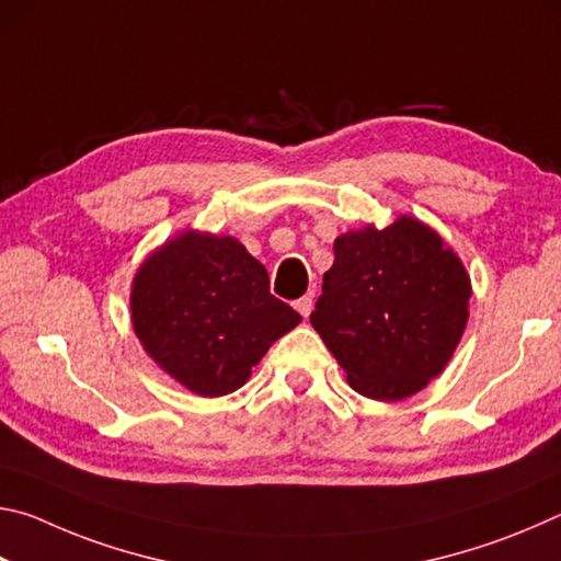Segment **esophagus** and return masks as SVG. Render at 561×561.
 <instances>
[{"label":"esophagus","mask_w":561,"mask_h":561,"mask_svg":"<svg viewBox=\"0 0 561 561\" xmlns=\"http://www.w3.org/2000/svg\"><path fill=\"white\" fill-rule=\"evenodd\" d=\"M294 309H297L299 314L307 319L311 314V309H314V297H311V294H307V297L297 299V301H294Z\"/></svg>","instance_id":"esophagus-1"}]
</instances>
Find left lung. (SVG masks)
Wrapping results in <instances>:
<instances>
[{"instance_id":"8db88e82","label":"left lung","mask_w":561,"mask_h":561,"mask_svg":"<svg viewBox=\"0 0 561 561\" xmlns=\"http://www.w3.org/2000/svg\"><path fill=\"white\" fill-rule=\"evenodd\" d=\"M311 327L348 386L403 401L448 364L468 324L470 277L443 237L415 217L336 237Z\"/></svg>"}]
</instances>
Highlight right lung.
Returning <instances> with one entry per match:
<instances>
[{"instance_id":"add662e5","label":"right lung","mask_w":561,"mask_h":561,"mask_svg":"<svg viewBox=\"0 0 561 561\" xmlns=\"http://www.w3.org/2000/svg\"><path fill=\"white\" fill-rule=\"evenodd\" d=\"M130 319L146 354L205 398L244 386L274 341L301 321L272 297L267 270L242 242L195 230L140 264Z\"/></svg>"}]
</instances>
